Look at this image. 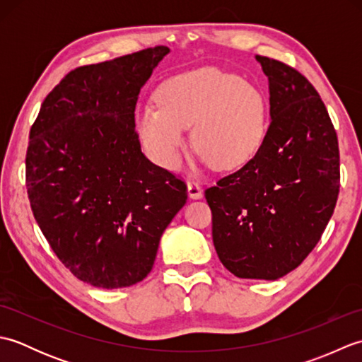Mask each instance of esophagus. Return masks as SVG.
<instances>
[{"label":"esophagus","mask_w":362,"mask_h":362,"mask_svg":"<svg viewBox=\"0 0 362 362\" xmlns=\"http://www.w3.org/2000/svg\"><path fill=\"white\" fill-rule=\"evenodd\" d=\"M188 194H189L191 199H201V197L204 196L202 187L199 185L197 182L189 180V182H188Z\"/></svg>","instance_id":"obj_1"}]
</instances>
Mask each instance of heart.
Segmentation results:
<instances>
[{"mask_svg":"<svg viewBox=\"0 0 362 362\" xmlns=\"http://www.w3.org/2000/svg\"><path fill=\"white\" fill-rule=\"evenodd\" d=\"M156 98L157 104L138 107L136 127L148 156L166 169L179 165L188 127L194 126L196 151L219 171L249 163L266 140L264 95L233 73L199 68L177 74Z\"/></svg>","mask_w":362,"mask_h":362,"instance_id":"obj_1","label":"heart"}]
</instances>
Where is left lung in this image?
<instances>
[{
	"mask_svg": "<svg viewBox=\"0 0 362 362\" xmlns=\"http://www.w3.org/2000/svg\"><path fill=\"white\" fill-rule=\"evenodd\" d=\"M269 81L271 124L258 153L205 189L213 244L240 279L276 280L316 247L339 194V146L311 82L257 56Z\"/></svg>",
	"mask_w": 362,
	"mask_h": 362,
	"instance_id": "obj_1",
	"label": "left lung"
}]
</instances>
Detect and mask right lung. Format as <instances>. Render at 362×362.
<instances>
[{"label": "right lung", "mask_w": 362, "mask_h": 362, "mask_svg": "<svg viewBox=\"0 0 362 362\" xmlns=\"http://www.w3.org/2000/svg\"><path fill=\"white\" fill-rule=\"evenodd\" d=\"M168 46L79 66L52 88L30 127L26 188L65 267L91 286H132L151 272L187 185L141 152L138 95Z\"/></svg>", "instance_id": "add662e5"}]
</instances>
